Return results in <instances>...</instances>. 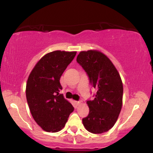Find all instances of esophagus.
Returning <instances> with one entry per match:
<instances>
[{
    "label": "esophagus",
    "mask_w": 153,
    "mask_h": 153,
    "mask_svg": "<svg viewBox=\"0 0 153 153\" xmlns=\"http://www.w3.org/2000/svg\"><path fill=\"white\" fill-rule=\"evenodd\" d=\"M75 103L77 105V106H79V105H80V103H81V101H75Z\"/></svg>",
    "instance_id": "1"
}]
</instances>
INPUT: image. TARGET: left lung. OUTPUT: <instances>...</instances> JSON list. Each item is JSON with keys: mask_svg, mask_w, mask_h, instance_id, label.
<instances>
[{"mask_svg": "<svg viewBox=\"0 0 153 153\" xmlns=\"http://www.w3.org/2000/svg\"><path fill=\"white\" fill-rule=\"evenodd\" d=\"M76 60L96 91L94 99L87 101L89 114L82 119V124L94 134L106 132L114 125L122 109V79L111 61L99 51H82Z\"/></svg>", "mask_w": 153, "mask_h": 153, "instance_id": "left-lung-1", "label": "left lung"}]
</instances>
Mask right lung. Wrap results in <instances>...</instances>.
<instances>
[{
  "label": "right lung",
  "instance_id": "obj_1",
  "mask_svg": "<svg viewBox=\"0 0 153 153\" xmlns=\"http://www.w3.org/2000/svg\"><path fill=\"white\" fill-rule=\"evenodd\" d=\"M76 52L54 51L45 54L31 72L26 96L35 122L46 131L57 132L65 125L74 107L62 94L61 75L74 59Z\"/></svg>",
  "mask_w": 153,
  "mask_h": 153
}]
</instances>
